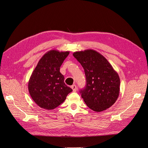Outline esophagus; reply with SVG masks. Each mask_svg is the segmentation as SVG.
<instances>
[{
	"label": "esophagus",
	"instance_id": "esophagus-1",
	"mask_svg": "<svg viewBox=\"0 0 148 148\" xmlns=\"http://www.w3.org/2000/svg\"><path fill=\"white\" fill-rule=\"evenodd\" d=\"M71 88H72V89H73V90L74 92H76V90H77V86H76V85H75V84L73 85V86H71Z\"/></svg>",
	"mask_w": 148,
	"mask_h": 148
}]
</instances>
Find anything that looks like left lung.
<instances>
[{"label":"left lung","mask_w":148,"mask_h":148,"mask_svg":"<svg viewBox=\"0 0 148 148\" xmlns=\"http://www.w3.org/2000/svg\"><path fill=\"white\" fill-rule=\"evenodd\" d=\"M73 56L83 66L86 75V88L80 91L84 103L97 112L107 110L119 95L118 74L102 54L94 50L75 51Z\"/></svg>","instance_id":"left-lung-1"}]
</instances>
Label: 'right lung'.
Segmentation results:
<instances>
[{
  "mask_svg": "<svg viewBox=\"0 0 148 148\" xmlns=\"http://www.w3.org/2000/svg\"><path fill=\"white\" fill-rule=\"evenodd\" d=\"M69 51L51 50L44 54L31 75L28 90L34 102L41 108L53 110L65 100L72 89L64 83L60 67Z\"/></svg>",
  "mask_w": 148,
  "mask_h": 148,
  "instance_id": "right-lung-1",
  "label": "right lung"
}]
</instances>
